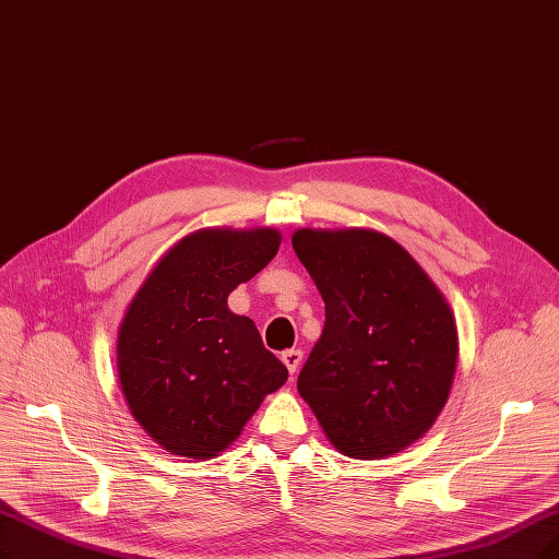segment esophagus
Wrapping results in <instances>:
<instances>
[{
  "label": "esophagus",
  "instance_id": "1",
  "mask_svg": "<svg viewBox=\"0 0 559 559\" xmlns=\"http://www.w3.org/2000/svg\"><path fill=\"white\" fill-rule=\"evenodd\" d=\"M304 358V352L301 349H287L281 354V360L285 362V368L289 372V377H295V372L299 370V362Z\"/></svg>",
  "mask_w": 559,
  "mask_h": 559
}]
</instances>
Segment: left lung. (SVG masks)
<instances>
[{"label": "left lung", "instance_id": "8db88e82", "mask_svg": "<svg viewBox=\"0 0 559 559\" xmlns=\"http://www.w3.org/2000/svg\"><path fill=\"white\" fill-rule=\"evenodd\" d=\"M326 306L324 331L299 372V395L331 445L391 456L443 411L459 358L454 314L395 239L343 228L293 235Z\"/></svg>", "mask_w": 559, "mask_h": 559}]
</instances>
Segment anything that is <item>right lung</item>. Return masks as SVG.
<instances>
[{
    "label": "right lung",
    "mask_w": 559,
    "mask_h": 559,
    "mask_svg": "<svg viewBox=\"0 0 559 559\" xmlns=\"http://www.w3.org/2000/svg\"><path fill=\"white\" fill-rule=\"evenodd\" d=\"M272 228H203L182 237L139 287L118 329V379L136 423L171 454L212 459L287 368L228 295L272 262Z\"/></svg>",
    "instance_id": "1"
}]
</instances>
